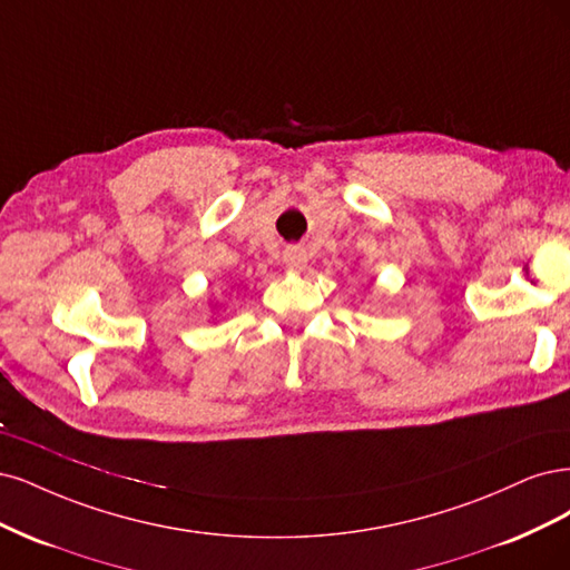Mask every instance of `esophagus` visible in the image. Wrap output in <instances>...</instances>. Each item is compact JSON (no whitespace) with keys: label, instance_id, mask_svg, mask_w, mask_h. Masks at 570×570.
I'll use <instances>...</instances> for the list:
<instances>
[{"label":"esophagus","instance_id":"34e87169","mask_svg":"<svg viewBox=\"0 0 570 570\" xmlns=\"http://www.w3.org/2000/svg\"><path fill=\"white\" fill-rule=\"evenodd\" d=\"M284 261L291 269H303L307 265V255L301 248H291V250H286Z\"/></svg>","mask_w":570,"mask_h":570}]
</instances>
